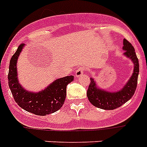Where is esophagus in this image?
I'll return each instance as SVG.
<instances>
[{
    "instance_id": "esophagus-1",
    "label": "esophagus",
    "mask_w": 147,
    "mask_h": 147,
    "mask_svg": "<svg viewBox=\"0 0 147 147\" xmlns=\"http://www.w3.org/2000/svg\"><path fill=\"white\" fill-rule=\"evenodd\" d=\"M84 70H85V69H84V67H80V68H78V69L77 70V71H76V73H75L76 77H81V76L83 74Z\"/></svg>"
}]
</instances>
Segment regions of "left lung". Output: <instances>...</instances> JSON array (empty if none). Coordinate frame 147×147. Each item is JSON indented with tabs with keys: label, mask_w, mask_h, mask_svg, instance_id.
Listing matches in <instances>:
<instances>
[{
	"label": "left lung",
	"mask_w": 147,
	"mask_h": 147,
	"mask_svg": "<svg viewBox=\"0 0 147 147\" xmlns=\"http://www.w3.org/2000/svg\"><path fill=\"white\" fill-rule=\"evenodd\" d=\"M124 55L134 63V72L132 76L121 90L117 92H108L101 90L96 85V82L93 78H90V84L87 90L88 99L92 105L99 109L105 110H113L121 106L127 101L130 100L137 89V79L139 74V61L135 53L133 45L127 40H123Z\"/></svg>",
	"instance_id": "left-lung-1"
}]
</instances>
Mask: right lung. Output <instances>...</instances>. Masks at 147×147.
Masks as SVG:
<instances>
[{
  "mask_svg": "<svg viewBox=\"0 0 147 147\" xmlns=\"http://www.w3.org/2000/svg\"><path fill=\"white\" fill-rule=\"evenodd\" d=\"M25 45H19L10 61L8 84L13 98L22 109L36 115L45 116L59 110L66 98V89L68 83L74 80V76H67L55 80L45 90L38 92H29L20 84L17 77L16 62Z\"/></svg>",
  "mask_w": 147,
  "mask_h": 147,
  "instance_id": "right-lung-1",
  "label": "right lung"
}]
</instances>
